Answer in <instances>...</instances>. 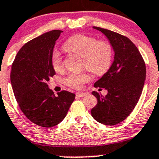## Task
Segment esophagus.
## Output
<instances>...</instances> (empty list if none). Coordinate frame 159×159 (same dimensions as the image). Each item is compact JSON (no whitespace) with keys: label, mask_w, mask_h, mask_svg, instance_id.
Wrapping results in <instances>:
<instances>
[{"label":"esophagus","mask_w":159,"mask_h":159,"mask_svg":"<svg viewBox=\"0 0 159 159\" xmlns=\"http://www.w3.org/2000/svg\"><path fill=\"white\" fill-rule=\"evenodd\" d=\"M86 95V93L84 92H77L76 93V97L78 98H81L84 97V96Z\"/></svg>","instance_id":"1"}]
</instances>
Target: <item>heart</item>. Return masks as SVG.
Wrapping results in <instances>:
<instances>
[{
	"label": "heart",
	"mask_w": 159,
	"mask_h": 159,
	"mask_svg": "<svg viewBox=\"0 0 159 159\" xmlns=\"http://www.w3.org/2000/svg\"><path fill=\"white\" fill-rule=\"evenodd\" d=\"M63 48L68 52L82 57V66L96 75L106 73L111 65L113 48L111 44L106 41H98L89 35L77 34L67 40ZM51 65L56 71H61L63 68L62 57L57 50H54L51 54ZM89 79L90 76L87 72L70 73L67 75L65 82L72 89H81Z\"/></svg>",
	"instance_id": "b5f03b06"
}]
</instances>
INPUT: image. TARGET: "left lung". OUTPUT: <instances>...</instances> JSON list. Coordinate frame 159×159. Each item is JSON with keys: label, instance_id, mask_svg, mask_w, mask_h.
<instances>
[{"label": "left lung", "instance_id": "1", "mask_svg": "<svg viewBox=\"0 0 159 159\" xmlns=\"http://www.w3.org/2000/svg\"><path fill=\"white\" fill-rule=\"evenodd\" d=\"M93 28L107 37L115 57L108 71L94 83V88L106 89L108 94L104 97L92 91L98 103L91 113L98 122L115 125L126 119L139 102L145 81V63L139 49L127 37L98 27Z\"/></svg>", "mask_w": 159, "mask_h": 159}]
</instances>
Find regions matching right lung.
Segmentation results:
<instances>
[{
  "instance_id": "add662e5",
  "label": "right lung",
  "mask_w": 159,
  "mask_h": 159,
  "mask_svg": "<svg viewBox=\"0 0 159 159\" xmlns=\"http://www.w3.org/2000/svg\"><path fill=\"white\" fill-rule=\"evenodd\" d=\"M62 30L43 34L25 44L11 66L14 96L24 115L41 127L57 125L66 116L75 94L61 91L54 95L47 82L55 75L51 54Z\"/></svg>"
}]
</instances>
